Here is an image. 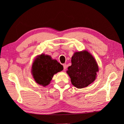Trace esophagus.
<instances>
[{"instance_id":"1","label":"esophagus","mask_w":124,"mask_h":124,"mask_svg":"<svg viewBox=\"0 0 124 124\" xmlns=\"http://www.w3.org/2000/svg\"><path fill=\"white\" fill-rule=\"evenodd\" d=\"M63 70L65 71L67 69V65L66 64V63H65V64L63 65Z\"/></svg>"}]
</instances>
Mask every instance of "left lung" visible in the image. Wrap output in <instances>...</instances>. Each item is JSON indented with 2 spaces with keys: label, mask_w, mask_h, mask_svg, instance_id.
<instances>
[{
  "label": "left lung",
  "mask_w": 124,
  "mask_h": 124,
  "mask_svg": "<svg viewBox=\"0 0 124 124\" xmlns=\"http://www.w3.org/2000/svg\"><path fill=\"white\" fill-rule=\"evenodd\" d=\"M71 66L67 73L72 84L78 88H83L92 84L97 78L99 68L93 56L86 50L76 52L71 57Z\"/></svg>",
  "instance_id": "8db88e82"
}]
</instances>
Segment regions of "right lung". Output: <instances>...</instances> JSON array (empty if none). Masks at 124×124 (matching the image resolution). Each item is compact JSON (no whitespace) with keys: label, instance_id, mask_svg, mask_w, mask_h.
Returning a JSON list of instances; mask_svg holds the SVG:
<instances>
[{"label":"right lung","instance_id":"obj_1","mask_svg":"<svg viewBox=\"0 0 124 124\" xmlns=\"http://www.w3.org/2000/svg\"><path fill=\"white\" fill-rule=\"evenodd\" d=\"M63 66L51 56L41 54L35 59L31 73L37 84L45 87L50 83L54 75L63 70Z\"/></svg>","mask_w":124,"mask_h":124}]
</instances>
